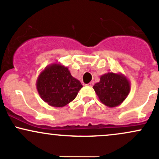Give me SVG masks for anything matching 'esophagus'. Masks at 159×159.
Segmentation results:
<instances>
[{"label": "esophagus", "instance_id": "esophagus-1", "mask_svg": "<svg viewBox=\"0 0 159 159\" xmlns=\"http://www.w3.org/2000/svg\"><path fill=\"white\" fill-rule=\"evenodd\" d=\"M94 84V83L93 82V81H92V82H90V83H89L88 84V86H90V87H92V86H93V85Z\"/></svg>", "mask_w": 159, "mask_h": 159}]
</instances>
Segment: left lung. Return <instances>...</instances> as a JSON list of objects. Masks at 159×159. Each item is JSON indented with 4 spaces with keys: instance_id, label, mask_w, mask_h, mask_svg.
I'll list each match as a JSON object with an SVG mask.
<instances>
[{
    "instance_id": "left-lung-1",
    "label": "left lung",
    "mask_w": 159,
    "mask_h": 159,
    "mask_svg": "<svg viewBox=\"0 0 159 159\" xmlns=\"http://www.w3.org/2000/svg\"><path fill=\"white\" fill-rule=\"evenodd\" d=\"M99 100L108 107L121 105L130 90V83L121 73L108 72L100 76L93 87Z\"/></svg>"
}]
</instances>
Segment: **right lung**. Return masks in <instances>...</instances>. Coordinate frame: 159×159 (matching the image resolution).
<instances>
[{
  "instance_id": "right-lung-1",
  "label": "right lung",
  "mask_w": 159,
  "mask_h": 159,
  "mask_svg": "<svg viewBox=\"0 0 159 159\" xmlns=\"http://www.w3.org/2000/svg\"><path fill=\"white\" fill-rule=\"evenodd\" d=\"M36 88L41 98L53 107H63L76 97L82 84L71 76L68 67L50 64L40 73Z\"/></svg>"
}]
</instances>
